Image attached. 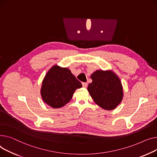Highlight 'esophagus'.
<instances>
[{
	"mask_svg": "<svg viewBox=\"0 0 157 157\" xmlns=\"http://www.w3.org/2000/svg\"><path fill=\"white\" fill-rule=\"evenodd\" d=\"M87 86H88V84H87V82H83V83H82V86H83V87L86 88V87H87Z\"/></svg>",
	"mask_w": 157,
	"mask_h": 157,
	"instance_id": "1",
	"label": "esophagus"
}]
</instances>
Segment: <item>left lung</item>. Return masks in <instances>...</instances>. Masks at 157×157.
Instances as JSON below:
<instances>
[{"instance_id":"obj_1","label":"left lung","mask_w":157,"mask_h":157,"mask_svg":"<svg viewBox=\"0 0 157 157\" xmlns=\"http://www.w3.org/2000/svg\"><path fill=\"white\" fill-rule=\"evenodd\" d=\"M93 82L87 90L94 102L106 110L114 109L123 99L121 79L111 70H96L90 75Z\"/></svg>"}]
</instances>
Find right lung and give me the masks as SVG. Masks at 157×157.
I'll list each match as a JSON object with an SVG mask.
<instances>
[{
	"mask_svg": "<svg viewBox=\"0 0 157 157\" xmlns=\"http://www.w3.org/2000/svg\"><path fill=\"white\" fill-rule=\"evenodd\" d=\"M82 85L67 68L51 67L42 81L40 94L44 102L53 108H59L71 99L77 89Z\"/></svg>",
	"mask_w": 157,
	"mask_h": 157,
	"instance_id": "right-lung-1",
	"label": "right lung"
}]
</instances>
